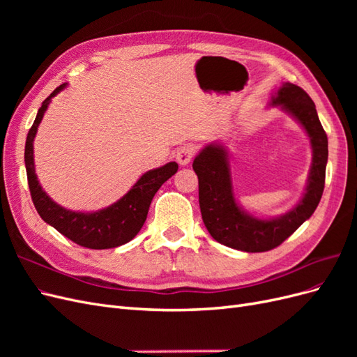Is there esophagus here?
<instances>
[{
    "instance_id": "34e87169",
    "label": "esophagus",
    "mask_w": 357,
    "mask_h": 357,
    "mask_svg": "<svg viewBox=\"0 0 357 357\" xmlns=\"http://www.w3.org/2000/svg\"><path fill=\"white\" fill-rule=\"evenodd\" d=\"M193 155H195V146L193 144H186L178 149V152L176 155V159L180 165H188L192 160Z\"/></svg>"
}]
</instances>
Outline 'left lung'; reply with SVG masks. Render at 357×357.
<instances>
[{
  "label": "left lung",
  "mask_w": 357,
  "mask_h": 357,
  "mask_svg": "<svg viewBox=\"0 0 357 357\" xmlns=\"http://www.w3.org/2000/svg\"><path fill=\"white\" fill-rule=\"evenodd\" d=\"M269 105L289 113L310 138L312 162L307 188L294 208L269 219L247 213L235 199L229 155L220 143L205 146L192 165L198 176L199 208L205 228L218 243L247 253L268 252L289 238L311 218L325 189L328 137L314 102L304 89L286 82L273 93Z\"/></svg>",
  "instance_id": "8db88e82"
}]
</instances>
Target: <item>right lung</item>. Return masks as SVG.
Wrapping results in <instances>:
<instances>
[{
	"mask_svg": "<svg viewBox=\"0 0 357 357\" xmlns=\"http://www.w3.org/2000/svg\"><path fill=\"white\" fill-rule=\"evenodd\" d=\"M66 86L67 83L61 84L43 101L26 137L25 167L31 198L40 218L75 244L93 250L114 248L131 241L143 228L155 193L169 177L176 174L178 165L176 162H168L164 167L144 172L128 193L102 210L83 213L61 207L38 183L34 165V138L52 98L66 89Z\"/></svg>",
	"mask_w": 357,
	"mask_h": 357,
	"instance_id": "right-lung-1",
	"label": "right lung"
}]
</instances>
